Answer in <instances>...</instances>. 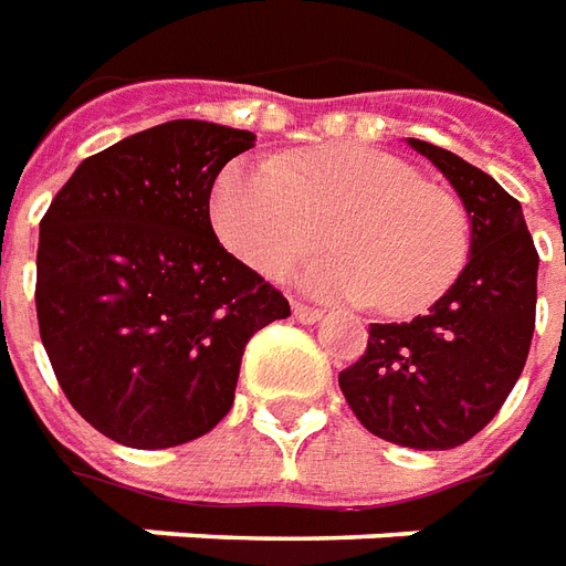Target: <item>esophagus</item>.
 Wrapping results in <instances>:
<instances>
[{
	"label": "esophagus",
	"mask_w": 566,
	"mask_h": 566,
	"mask_svg": "<svg viewBox=\"0 0 566 566\" xmlns=\"http://www.w3.org/2000/svg\"><path fill=\"white\" fill-rule=\"evenodd\" d=\"M292 314L298 323H316V319H323V311L319 307H311V304L304 302H292Z\"/></svg>",
	"instance_id": "1"
}]
</instances>
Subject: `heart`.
<instances>
[{
    "label": "heart",
    "instance_id": "heart-1",
    "mask_svg": "<svg viewBox=\"0 0 566 566\" xmlns=\"http://www.w3.org/2000/svg\"><path fill=\"white\" fill-rule=\"evenodd\" d=\"M210 219L228 250L268 276L314 250L328 226L338 252L304 264L298 283L390 316L439 302L469 255L460 200L402 158L356 143L231 161L212 186Z\"/></svg>",
    "mask_w": 566,
    "mask_h": 566
}]
</instances>
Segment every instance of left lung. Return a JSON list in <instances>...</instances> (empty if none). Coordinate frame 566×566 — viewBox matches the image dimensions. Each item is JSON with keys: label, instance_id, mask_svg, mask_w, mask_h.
<instances>
[{"label": "left lung", "instance_id": "obj_1", "mask_svg": "<svg viewBox=\"0 0 566 566\" xmlns=\"http://www.w3.org/2000/svg\"><path fill=\"white\" fill-rule=\"evenodd\" d=\"M430 158L469 216V259L451 290L408 323H371L366 354L338 375L368 432L402 448L448 451L484 430L521 378L536 323L539 255L521 203L448 148Z\"/></svg>", "mask_w": 566, "mask_h": 566}]
</instances>
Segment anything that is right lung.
<instances>
[{"mask_svg":"<svg viewBox=\"0 0 566 566\" xmlns=\"http://www.w3.org/2000/svg\"><path fill=\"white\" fill-rule=\"evenodd\" d=\"M255 134L158 124L84 158L39 226L35 314L72 408L143 451L210 432L290 302L219 243L210 191Z\"/></svg>","mask_w":566,"mask_h":566,"instance_id":"1","label":"right lung"}]
</instances>
